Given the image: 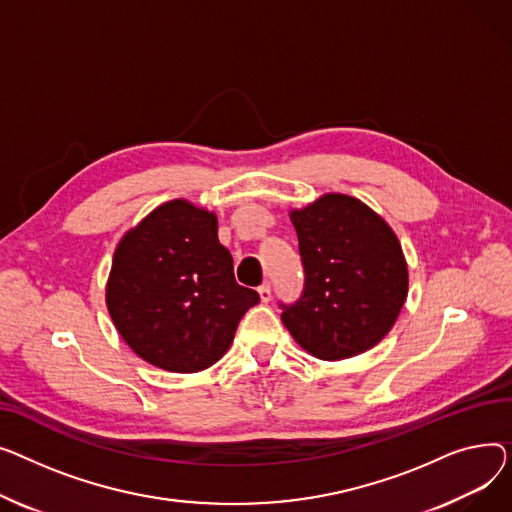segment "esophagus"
I'll return each instance as SVG.
<instances>
[{
    "label": "esophagus",
    "mask_w": 512,
    "mask_h": 512,
    "mask_svg": "<svg viewBox=\"0 0 512 512\" xmlns=\"http://www.w3.org/2000/svg\"><path fill=\"white\" fill-rule=\"evenodd\" d=\"M258 295H260V302H270V297H273V289H270V283H264L258 287Z\"/></svg>",
    "instance_id": "esophagus-1"
}]
</instances>
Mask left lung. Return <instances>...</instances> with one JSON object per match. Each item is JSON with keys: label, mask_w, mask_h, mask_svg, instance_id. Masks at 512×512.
<instances>
[{"label": "left lung", "mask_w": 512, "mask_h": 512, "mask_svg": "<svg viewBox=\"0 0 512 512\" xmlns=\"http://www.w3.org/2000/svg\"><path fill=\"white\" fill-rule=\"evenodd\" d=\"M304 291L279 304L281 320L308 353L326 362L372 349L393 328L407 297L397 235L372 208L326 194L293 210Z\"/></svg>", "instance_id": "left-lung-1"}]
</instances>
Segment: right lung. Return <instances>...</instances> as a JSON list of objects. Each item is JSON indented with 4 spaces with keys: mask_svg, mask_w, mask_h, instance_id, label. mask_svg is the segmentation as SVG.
Listing matches in <instances>:
<instances>
[{
    "mask_svg": "<svg viewBox=\"0 0 512 512\" xmlns=\"http://www.w3.org/2000/svg\"><path fill=\"white\" fill-rule=\"evenodd\" d=\"M258 302L235 283L217 217L186 200L165 202L124 235L107 283L119 335L144 362L179 374L219 362Z\"/></svg>",
    "mask_w": 512,
    "mask_h": 512,
    "instance_id": "right-lung-1",
    "label": "right lung"
}]
</instances>
